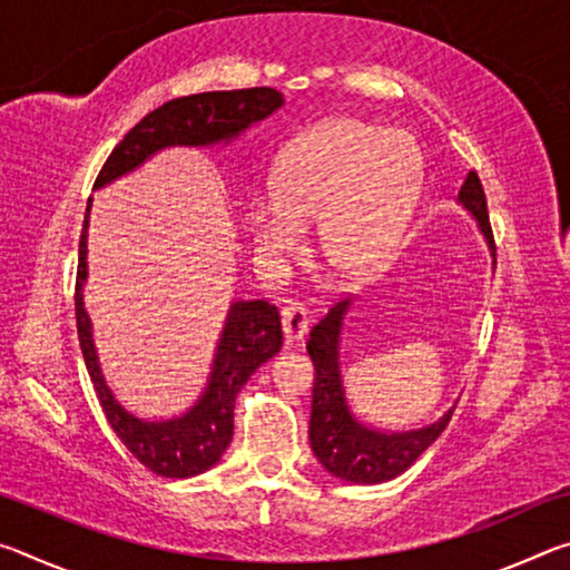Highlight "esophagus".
Returning a JSON list of instances; mask_svg holds the SVG:
<instances>
[{
  "instance_id": "obj_1",
  "label": "esophagus",
  "mask_w": 570,
  "mask_h": 570,
  "mask_svg": "<svg viewBox=\"0 0 570 570\" xmlns=\"http://www.w3.org/2000/svg\"><path fill=\"white\" fill-rule=\"evenodd\" d=\"M282 330H284L286 344L304 340L308 332V316H306V308L302 304L282 306Z\"/></svg>"
}]
</instances>
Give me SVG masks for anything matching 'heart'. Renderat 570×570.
<instances>
[{
	"label": "heart",
	"instance_id": "b5f03b06",
	"mask_svg": "<svg viewBox=\"0 0 570 570\" xmlns=\"http://www.w3.org/2000/svg\"><path fill=\"white\" fill-rule=\"evenodd\" d=\"M414 186L417 150L402 132L356 118L320 122L284 150L274 200L248 206L250 244L264 262H286L316 220V266L334 284H356L387 256Z\"/></svg>",
	"mask_w": 570,
	"mask_h": 570
}]
</instances>
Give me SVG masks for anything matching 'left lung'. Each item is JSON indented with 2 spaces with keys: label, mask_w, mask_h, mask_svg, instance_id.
Masks as SVG:
<instances>
[{
  "label": "left lung",
  "mask_w": 570,
  "mask_h": 570,
  "mask_svg": "<svg viewBox=\"0 0 570 570\" xmlns=\"http://www.w3.org/2000/svg\"><path fill=\"white\" fill-rule=\"evenodd\" d=\"M458 200L475 216L480 234L485 236L488 246L493 248L495 256L485 190H482V183L475 170L468 173V178L458 193ZM350 306L352 298L336 302L330 308V314L308 332L306 352L312 356L316 372L308 440H312L316 460L334 478L356 482V485H374V482L392 480L407 470L442 435V430L448 428L452 417V410L442 414L438 422L428 424V428L407 432H384L366 424L362 417H356L350 402H346L340 364L342 326Z\"/></svg>",
  "instance_id": "1"
}]
</instances>
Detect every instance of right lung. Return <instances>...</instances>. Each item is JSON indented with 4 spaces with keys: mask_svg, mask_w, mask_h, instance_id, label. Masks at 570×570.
Instances as JSON below:
<instances>
[{
    "mask_svg": "<svg viewBox=\"0 0 570 570\" xmlns=\"http://www.w3.org/2000/svg\"><path fill=\"white\" fill-rule=\"evenodd\" d=\"M284 105V95L274 88L218 90L198 92L188 98L170 100L158 110L148 112L105 160L95 188L108 186L125 173L140 168L163 148H206L230 142L250 125L266 120ZM90 204L85 210L80 236V258H77L75 316L85 366L92 380L95 394L108 417L115 435L120 438L132 458L150 472L163 478H193L214 468L234 438V404L236 394L258 366L282 350V316L268 302H234L226 314L224 332L216 342L204 390L186 412L173 417H142L115 397L105 382L98 350L92 340V322L85 312L82 286L88 278V226Z\"/></svg>",
    "mask_w": 570,
    "mask_h": 570,
    "instance_id": "add662e5",
    "label": "right lung"
}]
</instances>
